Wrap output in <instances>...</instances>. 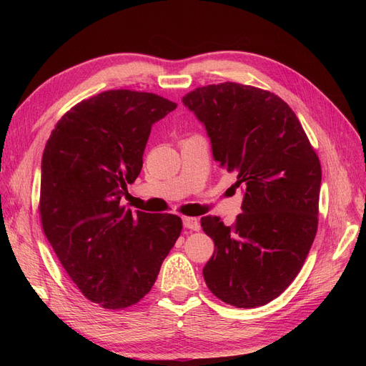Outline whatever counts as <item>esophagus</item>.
Returning <instances> with one entry per match:
<instances>
[{"instance_id": "1", "label": "esophagus", "mask_w": 366, "mask_h": 366, "mask_svg": "<svg viewBox=\"0 0 366 366\" xmlns=\"http://www.w3.org/2000/svg\"><path fill=\"white\" fill-rule=\"evenodd\" d=\"M183 226L186 229H191V230H200V221H198L197 218H192V217H183Z\"/></svg>"}]
</instances>
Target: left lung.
I'll return each mask as SVG.
<instances>
[{
  "mask_svg": "<svg viewBox=\"0 0 366 366\" xmlns=\"http://www.w3.org/2000/svg\"><path fill=\"white\" fill-rule=\"evenodd\" d=\"M182 101L206 127L214 159L244 187L234 224L202 218L215 244L204 281L234 307L269 304L293 282L316 237L317 154L293 109L270 92L223 82L195 88Z\"/></svg>",
  "mask_w": 366,
  "mask_h": 366,
  "instance_id": "1",
  "label": "left lung"
}]
</instances>
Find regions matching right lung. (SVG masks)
Masks as SVG:
<instances>
[{
	"label": "right lung",
	"instance_id": "add662e5",
	"mask_svg": "<svg viewBox=\"0 0 366 366\" xmlns=\"http://www.w3.org/2000/svg\"><path fill=\"white\" fill-rule=\"evenodd\" d=\"M175 108L154 93L104 92L65 113L44 149V234L77 289L102 308L137 304L182 234L180 217L120 204L140 174L152 124Z\"/></svg>",
	"mask_w": 366,
	"mask_h": 366
}]
</instances>
